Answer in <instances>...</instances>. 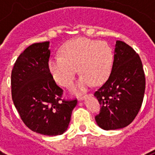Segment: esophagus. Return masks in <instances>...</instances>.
<instances>
[{
  "label": "esophagus",
  "instance_id": "34e87169",
  "mask_svg": "<svg viewBox=\"0 0 155 155\" xmlns=\"http://www.w3.org/2000/svg\"><path fill=\"white\" fill-rule=\"evenodd\" d=\"M88 96H92V94H91V93H89V94L84 95V96H80V97H79V100H80V101H83V100L84 99L85 97H88Z\"/></svg>",
  "mask_w": 155,
  "mask_h": 155
}]
</instances>
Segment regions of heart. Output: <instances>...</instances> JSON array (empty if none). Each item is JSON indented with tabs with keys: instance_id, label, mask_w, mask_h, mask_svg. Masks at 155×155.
<instances>
[{
	"instance_id": "heart-1",
	"label": "heart",
	"mask_w": 155,
	"mask_h": 155,
	"mask_svg": "<svg viewBox=\"0 0 155 155\" xmlns=\"http://www.w3.org/2000/svg\"><path fill=\"white\" fill-rule=\"evenodd\" d=\"M60 52L61 55L50 58L48 68L54 80L63 87H69L72 84L77 68L83 75L73 87L75 92L84 91L92 83L101 84L110 75L114 53L108 42L76 38L64 43Z\"/></svg>"
}]
</instances>
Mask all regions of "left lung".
<instances>
[{"label": "left lung", "mask_w": 155, "mask_h": 155, "mask_svg": "<svg viewBox=\"0 0 155 155\" xmlns=\"http://www.w3.org/2000/svg\"><path fill=\"white\" fill-rule=\"evenodd\" d=\"M146 78L141 58L132 47L116 42L114 62L106 82L94 92L101 104L95 117L103 130H117L134 120L142 107Z\"/></svg>", "instance_id": "left-lung-1"}]
</instances>
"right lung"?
<instances>
[{
  "label": "right lung",
  "mask_w": 155,
  "mask_h": 155,
  "mask_svg": "<svg viewBox=\"0 0 155 155\" xmlns=\"http://www.w3.org/2000/svg\"><path fill=\"white\" fill-rule=\"evenodd\" d=\"M49 42L34 43L21 53L11 73V92L21 119L34 132L63 134L68 127L77 99H62L48 68Z\"/></svg>",
  "instance_id": "obj_1"
}]
</instances>
